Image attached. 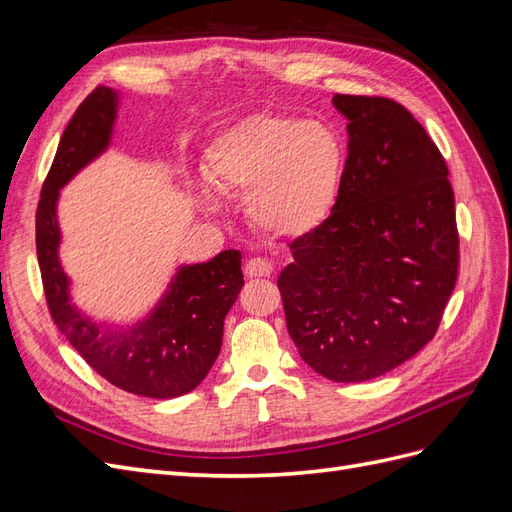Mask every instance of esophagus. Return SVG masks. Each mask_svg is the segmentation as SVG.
Masks as SVG:
<instances>
[{"label":"esophagus","instance_id":"esophagus-1","mask_svg":"<svg viewBox=\"0 0 512 512\" xmlns=\"http://www.w3.org/2000/svg\"><path fill=\"white\" fill-rule=\"evenodd\" d=\"M273 273V265L267 258H250L245 262V277L254 280V277H269Z\"/></svg>","mask_w":512,"mask_h":512}]
</instances>
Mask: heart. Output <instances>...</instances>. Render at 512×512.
<instances>
[{"label":"heart","instance_id":"1","mask_svg":"<svg viewBox=\"0 0 512 512\" xmlns=\"http://www.w3.org/2000/svg\"><path fill=\"white\" fill-rule=\"evenodd\" d=\"M346 166V143L329 123L256 113L213 138L203 173L213 190L247 196V218L265 235L299 239L329 220Z\"/></svg>","mask_w":512,"mask_h":512}]
</instances>
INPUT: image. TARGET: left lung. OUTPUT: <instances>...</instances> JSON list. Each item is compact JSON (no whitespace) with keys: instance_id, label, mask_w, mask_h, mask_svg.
Listing matches in <instances>:
<instances>
[{"instance_id":"left-lung-1","label":"left lung","mask_w":512,"mask_h":512,"mask_svg":"<svg viewBox=\"0 0 512 512\" xmlns=\"http://www.w3.org/2000/svg\"><path fill=\"white\" fill-rule=\"evenodd\" d=\"M348 166L329 220L290 243L277 277L301 359L333 382L399 367L436 335L457 282L448 168L425 128L389 98L333 96Z\"/></svg>"}]
</instances>
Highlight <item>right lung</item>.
<instances>
[{"label":"right lung","instance_id":"right-lung-1","mask_svg":"<svg viewBox=\"0 0 512 512\" xmlns=\"http://www.w3.org/2000/svg\"><path fill=\"white\" fill-rule=\"evenodd\" d=\"M121 94L100 85L76 108L42 185L36 252L46 303L59 331L102 378L119 389L173 399L205 380L222 348L224 318L243 288L241 252L179 265L160 299L132 322L96 320L74 303L72 280L59 258L61 190L113 143Z\"/></svg>","mask_w":512,"mask_h":512}]
</instances>
